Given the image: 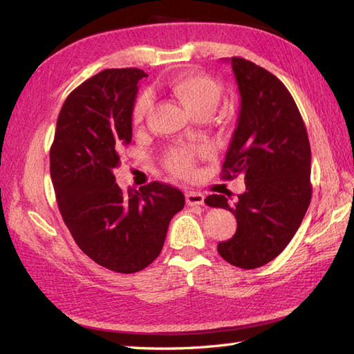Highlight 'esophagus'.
Wrapping results in <instances>:
<instances>
[{"label": "esophagus", "instance_id": "34e87169", "mask_svg": "<svg viewBox=\"0 0 354 354\" xmlns=\"http://www.w3.org/2000/svg\"><path fill=\"white\" fill-rule=\"evenodd\" d=\"M204 194H201L198 192H189L185 194V202L187 205L190 207H196V205H202L204 204Z\"/></svg>", "mask_w": 354, "mask_h": 354}]
</instances>
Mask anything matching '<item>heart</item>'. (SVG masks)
<instances>
[{
  "mask_svg": "<svg viewBox=\"0 0 354 354\" xmlns=\"http://www.w3.org/2000/svg\"><path fill=\"white\" fill-rule=\"evenodd\" d=\"M167 88L171 95H175L192 115H198L201 112L213 114V111L219 104L222 97V85L219 82L201 73L178 74L176 77H173L169 82ZM150 106H152V99H150L147 93L137 97L131 111V120L133 126H140L145 122ZM205 152L207 150L204 147L171 149L165 155L164 164L173 175L189 178L194 171V167H196L198 158L205 155Z\"/></svg>",
  "mask_w": 354,
  "mask_h": 354,
  "instance_id": "heart-1",
  "label": "heart"
}]
</instances>
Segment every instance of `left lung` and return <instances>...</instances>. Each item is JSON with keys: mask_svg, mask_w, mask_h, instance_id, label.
<instances>
[{"mask_svg": "<svg viewBox=\"0 0 354 354\" xmlns=\"http://www.w3.org/2000/svg\"><path fill=\"white\" fill-rule=\"evenodd\" d=\"M231 66L240 112L222 176L243 175L246 192L236 199L212 194L205 202L237 221L236 234L217 245L221 257L254 269L289 245L309 208L310 142L295 100L272 73L242 57H231Z\"/></svg>", "mask_w": 354, "mask_h": 354, "instance_id": "obj_1", "label": "left lung"}]
</instances>
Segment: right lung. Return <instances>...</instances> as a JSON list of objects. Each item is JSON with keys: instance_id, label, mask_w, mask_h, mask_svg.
<instances>
[{"instance_id": "right-lung-1", "label": "right lung", "mask_w": 354, "mask_h": 354, "mask_svg": "<svg viewBox=\"0 0 354 354\" xmlns=\"http://www.w3.org/2000/svg\"><path fill=\"white\" fill-rule=\"evenodd\" d=\"M138 68L103 70L66 97L50 149V175L74 242L97 265L120 274L147 268L160 255L181 190L150 183L122 192L114 170L132 140L131 111Z\"/></svg>"}]
</instances>
